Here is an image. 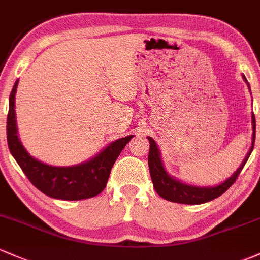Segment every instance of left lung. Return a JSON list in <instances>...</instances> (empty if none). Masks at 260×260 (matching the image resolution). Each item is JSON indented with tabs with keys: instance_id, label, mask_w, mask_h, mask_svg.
I'll list each match as a JSON object with an SVG mask.
<instances>
[{
	"instance_id": "obj_1",
	"label": "left lung",
	"mask_w": 260,
	"mask_h": 260,
	"mask_svg": "<svg viewBox=\"0 0 260 260\" xmlns=\"http://www.w3.org/2000/svg\"><path fill=\"white\" fill-rule=\"evenodd\" d=\"M243 79H244L245 83L248 84V80L244 75H243ZM248 86H249V84H248ZM252 147H250L249 152L245 156L241 167H239L228 180H225L223 183L214 187H198L186 185V183L171 177V176L167 174L166 170H165L162 161H161L160 151H158L157 145H156L155 140H153L152 138H147L150 141V151L149 158H147V160H149L150 176H151V180L156 192H157L161 197L165 198V200L171 201V202L176 203H185V205H201V203H206L208 202V201H212L214 200V198L222 196V194L236 182L237 177L241 174L243 167H244L245 162H247L250 153L253 151L254 141H255V118H254V114H252Z\"/></svg>"
}]
</instances>
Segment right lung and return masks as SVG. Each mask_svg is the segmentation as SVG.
I'll return each mask as SVG.
<instances>
[{
	"instance_id": "1",
	"label": "right lung",
	"mask_w": 260,
	"mask_h": 260,
	"mask_svg": "<svg viewBox=\"0 0 260 260\" xmlns=\"http://www.w3.org/2000/svg\"><path fill=\"white\" fill-rule=\"evenodd\" d=\"M18 80L10 95L7 115V144L11 153L33 186L47 196L58 200L78 201L98 196L105 188L113 165L133 135L109 144L94 158L77 166H49L36 160L23 147L17 135L15 95Z\"/></svg>"
}]
</instances>
